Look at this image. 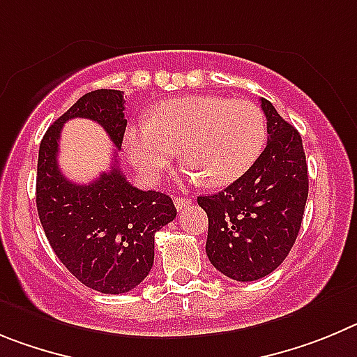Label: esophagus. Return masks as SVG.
I'll return each mask as SVG.
<instances>
[{
  "instance_id": "esophagus-1",
  "label": "esophagus",
  "mask_w": 357,
  "mask_h": 357,
  "mask_svg": "<svg viewBox=\"0 0 357 357\" xmlns=\"http://www.w3.org/2000/svg\"><path fill=\"white\" fill-rule=\"evenodd\" d=\"M174 204H176V208H178V210H183L185 206L192 204V199L190 197H176Z\"/></svg>"
}]
</instances>
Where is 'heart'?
<instances>
[{
  "instance_id": "1",
  "label": "heart",
  "mask_w": 357,
  "mask_h": 357,
  "mask_svg": "<svg viewBox=\"0 0 357 357\" xmlns=\"http://www.w3.org/2000/svg\"><path fill=\"white\" fill-rule=\"evenodd\" d=\"M265 139V115L255 102L188 96L162 102L151 119L128 126L124 147L147 179L158 178L179 149L186 178L224 186L249 171Z\"/></svg>"
}]
</instances>
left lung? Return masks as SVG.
<instances>
[{"instance_id": "1", "label": "left lung", "mask_w": 357, "mask_h": 357, "mask_svg": "<svg viewBox=\"0 0 357 357\" xmlns=\"http://www.w3.org/2000/svg\"><path fill=\"white\" fill-rule=\"evenodd\" d=\"M261 110L268 140L258 160L222 192L197 197L208 215V258L234 281L261 279L284 261L307 199L301 135L263 98Z\"/></svg>"}]
</instances>
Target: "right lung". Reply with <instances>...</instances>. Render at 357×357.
<instances>
[{"mask_svg":"<svg viewBox=\"0 0 357 357\" xmlns=\"http://www.w3.org/2000/svg\"><path fill=\"white\" fill-rule=\"evenodd\" d=\"M91 119L121 149L128 121L121 91L89 92L56 119L38 147L37 211L51 249L67 271L101 294H126L147 278L155 261V234L176 217L172 199L135 188L115 160L89 185L69 181L59 169V140L69 119Z\"/></svg>","mask_w":357,"mask_h":357,"instance_id":"add662e5","label":"right lung"}]
</instances>
